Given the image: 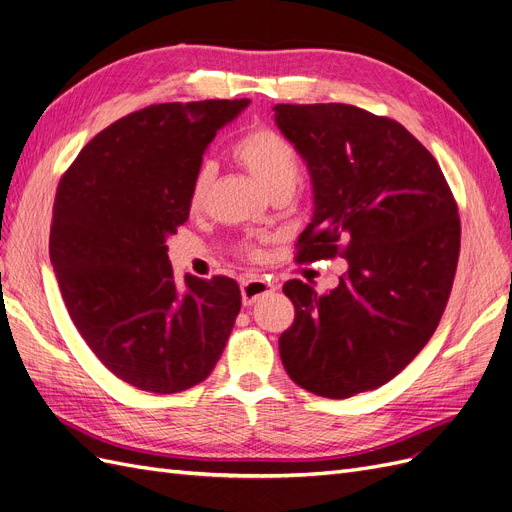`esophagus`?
Returning a JSON list of instances; mask_svg holds the SVG:
<instances>
[{
    "mask_svg": "<svg viewBox=\"0 0 512 512\" xmlns=\"http://www.w3.org/2000/svg\"><path fill=\"white\" fill-rule=\"evenodd\" d=\"M240 291H242V304L253 306L259 297L276 291V285L266 278H249V280H242Z\"/></svg>",
    "mask_w": 512,
    "mask_h": 512,
    "instance_id": "obj_1",
    "label": "esophagus"
}]
</instances>
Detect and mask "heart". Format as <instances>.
I'll list each match as a JSON object with an SVG mask.
<instances>
[{"label": "heart", "mask_w": 512, "mask_h": 512, "mask_svg": "<svg viewBox=\"0 0 512 512\" xmlns=\"http://www.w3.org/2000/svg\"><path fill=\"white\" fill-rule=\"evenodd\" d=\"M232 154L270 194L278 192V189H289V192H293V187L299 181L301 162L297 149L287 137H282L280 132L268 126L253 128L246 135H242L234 143ZM211 183L213 168L202 164L192 179V187H189V208L192 211H198L204 204ZM242 253L253 259L259 257L257 244H244Z\"/></svg>", "instance_id": "obj_1"}]
</instances>
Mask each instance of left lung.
<instances>
[{"mask_svg":"<svg viewBox=\"0 0 512 512\" xmlns=\"http://www.w3.org/2000/svg\"><path fill=\"white\" fill-rule=\"evenodd\" d=\"M274 111L314 187L297 261H348L325 295L301 280L282 287L295 320L280 358L297 386L348 399L399 375L439 327L460 257L458 204L437 160L396 120L344 103Z\"/></svg>","mask_w":512,"mask_h":512,"instance_id":"obj_1","label":"left lung"}]
</instances>
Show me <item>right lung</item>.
Segmentation results:
<instances>
[{
    "instance_id": "1",
    "label": "right lung",
    "mask_w": 512,
    "mask_h": 512,
    "mask_svg": "<svg viewBox=\"0 0 512 512\" xmlns=\"http://www.w3.org/2000/svg\"><path fill=\"white\" fill-rule=\"evenodd\" d=\"M249 99L160 103L84 145L61 177L50 261L75 329L122 382L173 394L215 369L240 312L227 276L177 285L166 238L189 217V187L217 130Z\"/></svg>"
}]
</instances>
